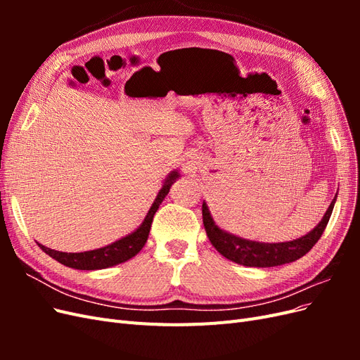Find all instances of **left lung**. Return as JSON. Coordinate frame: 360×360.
<instances>
[{"instance_id": "8db88e82", "label": "left lung", "mask_w": 360, "mask_h": 360, "mask_svg": "<svg viewBox=\"0 0 360 360\" xmlns=\"http://www.w3.org/2000/svg\"><path fill=\"white\" fill-rule=\"evenodd\" d=\"M333 205L335 200L330 202L321 222L311 233L297 238V240L284 243H259L222 231L213 222L205 202L202 204V222L209 240L216 248L217 252H221L225 258L234 261L237 264L249 267H274L285 263H292V261H296L307 252H309L312 246L320 240L326 226H328Z\"/></svg>"}]
</instances>
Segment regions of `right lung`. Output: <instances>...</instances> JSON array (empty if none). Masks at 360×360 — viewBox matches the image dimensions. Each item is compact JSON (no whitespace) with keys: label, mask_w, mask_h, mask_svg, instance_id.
Here are the masks:
<instances>
[{"label":"right lung","mask_w":360,"mask_h":360,"mask_svg":"<svg viewBox=\"0 0 360 360\" xmlns=\"http://www.w3.org/2000/svg\"><path fill=\"white\" fill-rule=\"evenodd\" d=\"M177 177H179L177 172L169 174V177L165 180V184H163V188L160 189L156 201L153 202L151 209L148 210L143 225H141L135 233L122 238V240H118L115 243H111V245H108L101 249H94V250H89V252H79V254L60 252V250H53V249L43 246L40 243H37V245L43 250V252L48 254L53 259H57L58 263L68 266V267H72V269L96 270V269H106L111 266H117L120 263H124V261L135 257L146 245L151 222H153V216L158 212L159 204L162 202V200L168 195L172 181Z\"/></svg>","instance_id":"obj_1"}]
</instances>
